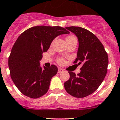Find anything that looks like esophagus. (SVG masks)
Segmentation results:
<instances>
[{"label": "esophagus", "mask_w": 120, "mask_h": 120, "mask_svg": "<svg viewBox=\"0 0 120 120\" xmlns=\"http://www.w3.org/2000/svg\"><path fill=\"white\" fill-rule=\"evenodd\" d=\"M63 71H64V70H63V69L60 68H59L58 69V72L59 73H62Z\"/></svg>", "instance_id": "obj_1"}]
</instances>
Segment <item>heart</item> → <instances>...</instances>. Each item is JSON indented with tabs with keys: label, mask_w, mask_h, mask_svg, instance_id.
Instances as JSON below:
<instances>
[{
	"label": "heart",
	"mask_w": 120,
	"mask_h": 120,
	"mask_svg": "<svg viewBox=\"0 0 120 120\" xmlns=\"http://www.w3.org/2000/svg\"><path fill=\"white\" fill-rule=\"evenodd\" d=\"M77 41V38L75 37L74 35H70V36L68 37L67 38H66V41ZM57 61H58V63H59V64H63L64 62V60L63 58H59V59H57Z\"/></svg>",
	"instance_id": "obj_1"
}]
</instances>
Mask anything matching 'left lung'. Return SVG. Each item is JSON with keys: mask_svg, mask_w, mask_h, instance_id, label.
Listing matches in <instances>:
<instances>
[{"mask_svg": "<svg viewBox=\"0 0 120 120\" xmlns=\"http://www.w3.org/2000/svg\"><path fill=\"white\" fill-rule=\"evenodd\" d=\"M79 40L77 57L74 64H82L79 74L69 71L70 78L64 82L65 90L76 98H83L94 92L100 86L108 71V54L98 38L87 30L79 26L66 28Z\"/></svg>", "mask_w": 120, "mask_h": 120, "instance_id": "1", "label": "left lung"}]
</instances>
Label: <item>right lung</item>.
<instances>
[{"mask_svg": "<svg viewBox=\"0 0 120 120\" xmlns=\"http://www.w3.org/2000/svg\"><path fill=\"white\" fill-rule=\"evenodd\" d=\"M69 33L58 26H37L19 35L8 58V66L11 79L23 94L38 98L47 92L51 80L58 68L54 64L41 68L40 61L42 54L47 51L56 37Z\"/></svg>", "mask_w": 120, "mask_h": 120, "instance_id": "1", "label": "right lung"}]
</instances>
